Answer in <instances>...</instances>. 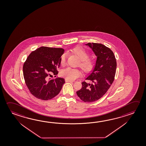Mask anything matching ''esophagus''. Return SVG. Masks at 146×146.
<instances>
[{"label":"esophagus","instance_id":"34e87169","mask_svg":"<svg viewBox=\"0 0 146 146\" xmlns=\"http://www.w3.org/2000/svg\"><path fill=\"white\" fill-rule=\"evenodd\" d=\"M65 81L66 82H74L73 81H72V80H70L69 79H65Z\"/></svg>","mask_w":146,"mask_h":146}]
</instances>
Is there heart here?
Segmentation results:
<instances>
[{"label": "heart", "mask_w": 146, "mask_h": 146, "mask_svg": "<svg viewBox=\"0 0 146 146\" xmlns=\"http://www.w3.org/2000/svg\"><path fill=\"white\" fill-rule=\"evenodd\" d=\"M73 54L75 55L79 59L78 66L82 68L85 72H90L94 66V58L92 57L89 56V52L81 46L74 47L71 50ZM66 61V55H62L60 59L62 65H64ZM62 76L69 80H75L81 75L79 70L72 68H67L63 70L61 72Z\"/></svg>", "instance_id": "b5f03b06"}]
</instances>
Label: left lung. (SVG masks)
<instances>
[{
  "instance_id": "8db88e82",
  "label": "left lung",
  "mask_w": 146,
  "mask_h": 146,
  "mask_svg": "<svg viewBox=\"0 0 146 146\" xmlns=\"http://www.w3.org/2000/svg\"><path fill=\"white\" fill-rule=\"evenodd\" d=\"M97 56L96 64L86 80L91 82H82L81 89L76 92L80 100L86 102L96 101L106 94L114 80L116 60L112 51L104 44L98 43L86 44Z\"/></svg>"
}]
</instances>
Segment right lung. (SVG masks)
Here are the masks:
<instances>
[{
    "label": "right lung",
    "instance_id": "obj_1",
    "mask_svg": "<svg viewBox=\"0 0 146 146\" xmlns=\"http://www.w3.org/2000/svg\"><path fill=\"white\" fill-rule=\"evenodd\" d=\"M62 48L41 46L31 52L23 66L24 79L31 94L44 100H51L59 94L64 78L52 79L51 73L58 74L60 59L64 53ZM56 77V76H55Z\"/></svg>",
    "mask_w": 146,
    "mask_h": 146
}]
</instances>
